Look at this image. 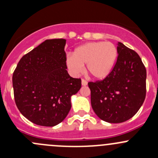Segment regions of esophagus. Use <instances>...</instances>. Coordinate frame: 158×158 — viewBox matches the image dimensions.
<instances>
[{"mask_svg":"<svg viewBox=\"0 0 158 158\" xmlns=\"http://www.w3.org/2000/svg\"><path fill=\"white\" fill-rule=\"evenodd\" d=\"M87 83H88V82H87L86 80H85L84 79H82V85H84V86H85V85H87Z\"/></svg>","mask_w":158,"mask_h":158,"instance_id":"esophagus-1","label":"esophagus"}]
</instances>
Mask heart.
<instances>
[{
  "instance_id": "obj_1",
  "label": "heart",
  "mask_w": 158,
  "mask_h": 158,
  "mask_svg": "<svg viewBox=\"0 0 158 158\" xmlns=\"http://www.w3.org/2000/svg\"><path fill=\"white\" fill-rule=\"evenodd\" d=\"M118 56L115 46L110 42H91L76 47L66 65L73 74L78 75L86 65V72L95 79H103L112 71Z\"/></svg>"
}]
</instances>
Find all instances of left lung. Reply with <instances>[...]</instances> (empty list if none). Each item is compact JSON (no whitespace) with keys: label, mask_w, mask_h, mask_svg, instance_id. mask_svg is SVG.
I'll list each match as a JSON object with an SVG mask.
<instances>
[{"label":"left lung","mask_w":158,"mask_h":158,"mask_svg":"<svg viewBox=\"0 0 158 158\" xmlns=\"http://www.w3.org/2000/svg\"><path fill=\"white\" fill-rule=\"evenodd\" d=\"M117 61L102 80L89 82L91 104L98 118L121 123L133 117L146 96V69L139 55L119 42Z\"/></svg>","instance_id":"1"}]
</instances>
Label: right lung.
<instances>
[{
    "label": "right lung",
    "instance_id": "add662e5",
    "mask_svg": "<svg viewBox=\"0 0 158 158\" xmlns=\"http://www.w3.org/2000/svg\"><path fill=\"white\" fill-rule=\"evenodd\" d=\"M66 42L47 40L23 56L13 73L16 106L36 125L52 127L63 122L71 109V96L82 85L81 79L66 70Z\"/></svg>",
    "mask_w": 158,
    "mask_h": 158
}]
</instances>
